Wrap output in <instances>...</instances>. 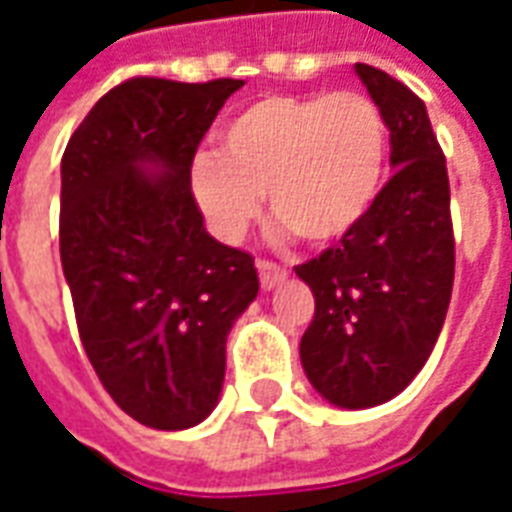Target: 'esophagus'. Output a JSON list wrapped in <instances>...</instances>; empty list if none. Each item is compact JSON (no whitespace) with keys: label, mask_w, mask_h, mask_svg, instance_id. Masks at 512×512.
I'll return each instance as SVG.
<instances>
[{"label":"esophagus","mask_w":512,"mask_h":512,"mask_svg":"<svg viewBox=\"0 0 512 512\" xmlns=\"http://www.w3.org/2000/svg\"><path fill=\"white\" fill-rule=\"evenodd\" d=\"M257 274H260L263 290H274L279 282H285V277H288V271L277 266V263H271V260H257Z\"/></svg>","instance_id":"1"}]
</instances>
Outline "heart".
Segmentation results:
<instances>
[{
  "instance_id": "heart-1",
  "label": "heart",
  "mask_w": 512,
  "mask_h": 512,
  "mask_svg": "<svg viewBox=\"0 0 512 512\" xmlns=\"http://www.w3.org/2000/svg\"><path fill=\"white\" fill-rule=\"evenodd\" d=\"M386 169V123L367 95H268L191 161L194 205L211 233L238 241L268 205L304 244L343 241L373 211Z\"/></svg>"
}]
</instances>
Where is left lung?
<instances>
[{"mask_svg":"<svg viewBox=\"0 0 512 512\" xmlns=\"http://www.w3.org/2000/svg\"><path fill=\"white\" fill-rule=\"evenodd\" d=\"M354 71L389 128L386 180L354 233L296 266L315 296L301 365L340 408L381 406L428 362L455 277L450 180L425 104L373 65Z\"/></svg>","mask_w":512,"mask_h":512,"instance_id":"left-lung-1","label":"left lung"}]
</instances>
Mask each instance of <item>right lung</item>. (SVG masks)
Returning <instances> with one entry per match:
<instances>
[{
  "label": "right lung",
  "mask_w": 512,
  "mask_h": 512,
  "mask_svg": "<svg viewBox=\"0 0 512 512\" xmlns=\"http://www.w3.org/2000/svg\"><path fill=\"white\" fill-rule=\"evenodd\" d=\"M241 87L128 79L62 156L60 257L79 337L147 428L186 430L216 408L227 334L260 288L255 257L208 235L189 186L202 136Z\"/></svg>",
  "instance_id": "right-lung-1"
}]
</instances>
